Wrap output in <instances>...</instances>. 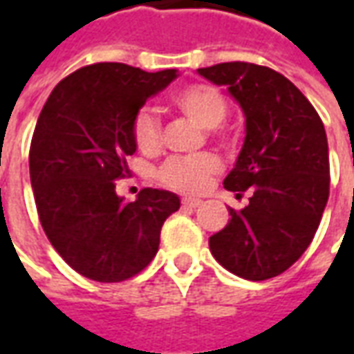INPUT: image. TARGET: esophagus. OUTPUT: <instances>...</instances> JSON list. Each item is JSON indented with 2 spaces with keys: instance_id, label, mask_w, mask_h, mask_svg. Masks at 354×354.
<instances>
[{
  "instance_id": "34e87169",
  "label": "esophagus",
  "mask_w": 354,
  "mask_h": 354,
  "mask_svg": "<svg viewBox=\"0 0 354 354\" xmlns=\"http://www.w3.org/2000/svg\"><path fill=\"white\" fill-rule=\"evenodd\" d=\"M201 203H203V201L197 199V197H184V199H182V205H184V207H189V208L199 207Z\"/></svg>"
}]
</instances>
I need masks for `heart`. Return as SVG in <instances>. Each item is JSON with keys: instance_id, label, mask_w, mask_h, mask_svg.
Masks as SVG:
<instances>
[{"instance_id": "1", "label": "heart", "mask_w": 354, "mask_h": 354, "mask_svg": "<svg viewBox=\"0 0 354 354\" xmlns=\"http://www.w3.org/2000/svg\"><path fill=\"white\" fill-rule=\"evenodd\" d=\"M172 106L205 131H214L227 117V100L220 91L207 83H193L172 94ZM132 138L140 151L155 153L161 147V123L147 111L140 109L132 121ZM222 165L210 153L197 157H174L159 169V182L174 192L197 193L205 189L210 178L218 174Z\"/></svg>"}]
</instances>
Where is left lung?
<instances>
[{"instance_id":"obj_1","label":"left lung","mask_w":354,"mask_h":354,"mask_svg":"<svg viewBox=\"0 0 354 354\" xmlns=\"http://www.w3.org/2000/svg\"><path fill=\"white\" fill-rule=\"evenodd\" d=\"M227 87L245 113V142L223 187L252 193L243 210L208 239L220 266L246 281L284 273L311 245L330 192L324 124L311 102L266 66L223 62L199 68Z\"/></svg>"}]
</instances>
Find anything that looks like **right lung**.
Wrapping results in <instances>:
<instances>
[{"instance_id":"obj_1","label":"right lung","mask_w":354,"mask_h":354,"mask_svg":"<svg viewBox=\"0 0 354 354\" xmlns=\"http://www.w3.org/2000/svg\"><path fill=\"white\" fill-rule=\"evenodd\" d=\"M178 77L119 62L85 66L53 88L30 146V180L45 235L68 266L98 282L140 273L159 250L176 193L146 187L134 203L115 192L136 153L132 121Z\"/></svg>"}]
</instances>
